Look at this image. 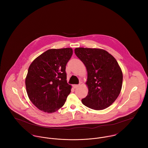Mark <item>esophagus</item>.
Segmentation results:
<instances>
[{
  "label": "esophagus",
  "mask_w": 148,
  "mask_h": 148,
  "mask_svg": "<svg viewBox=\"0 0 148 148\" xmlns=\"http://www.w3.org/2000/svg\"><path fill=\"white\" fill-rule=\"evenodd\" d=\"M79 86V85H73V87L75 89L78 88Z\"/></svg>",
  "instance_id": "34e87169"
}]
</instances>
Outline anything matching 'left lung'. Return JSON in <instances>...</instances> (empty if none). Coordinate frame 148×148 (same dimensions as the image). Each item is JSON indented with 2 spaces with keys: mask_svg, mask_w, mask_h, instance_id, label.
<instances>
[{
  "mask_svg": "<svg viewBox=\"0 0 148 148\" xmlns=\"http://www.w3.org/2000/svg\"><path fill=\"white\" fill-rule=\"evenodd\" d=\"M75 53L86 66L88 95L82 100L84 106L103 110L111 106L121 90L123 72L115 58L99 48H76Z\"/></svg>",
  "mask_w": 148,
  "mask_h": 148,
  "instance_id": "8db88e82",
  "label": "left lung"
}]
</instances>
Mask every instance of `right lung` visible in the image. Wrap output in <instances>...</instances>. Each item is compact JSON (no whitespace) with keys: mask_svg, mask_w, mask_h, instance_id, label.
I'll use <instances>...</instances> for the list:
<instances>
[{"mask_svg":"<svg viewBox=\"0 0 148 148\" xmlns=\"http://www.w3.org/2000/svg\"><path fill=\"white\" fill-rule=\"evenodd\" d=\"M72 54L71 48L48 49L29 65L25 81L27 93L40 110L53 113L65 104L71 89L65 66Z\"/></svg>","mask_w":148,"mask_h":148,"instance_id":"1","label":"right lung"}]
</instances>
